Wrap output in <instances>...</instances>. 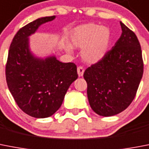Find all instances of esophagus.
I'll use <instances>...</instances> for the list:
<instances>
[{
  "mask_svg": "<svg viewBox=\"0 0 149 149\" xmlns=\"http://www.w3.org/2000/svg\"><path fill=\"white\" fill-rule=\"evenodd\" d=\"M84 68L82 67H81V66L77 67V72H78L79 77H82V76H83V73H84Z\"/></svg>",
  "mask_w": 149,
  "mask_h": 149,
  "instance_id": "esophagus-1",
  "label": "esophagus"
}]
</instances>
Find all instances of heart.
I'll list each match as a JSON object with an SVG mask.
<instances>
[{
  "instance_id": "obj_1",
  "label": "heart",
  "mask_w": 149,
  "mask_h": 149,
  "mask_svg": "<svg viewBox=\"0 0 149 149\" xmlns=\"http://www.w3.org/2000/svg\"><path fill=\"white\" fill-rule=\"evenodd\" d=\"M111 31L107 27L95 23L77 26L71 32V45L82 51V59L87 63H95L103 58L111 43ZM67 52L72 51L69 44L65 46Z\"/></svg>"
}]
</instances>
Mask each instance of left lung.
Masks as SVG:
<instances>
[{
    "label": "left lung",
    "mask_w": 149,
    "mask_h": 149,
    "mask_svg": "<svg viewBox=\"0 0 149 149\" xmlns=\"http://www.w3.org/2000/svg\"><path fill=\"white\" fill-rule=\"evenodd\" d=\"M122 34L101 61L85 70L92 109L103 117L127 109L136 96L143 74L140 44L136 34L120 22Z\"/></svg>",
    "instance_id": "left-lung-1"
}]
</instances>
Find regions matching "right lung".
<instances>
[{
  "label": "right lung",
  "instance_id": "add662e5",
  "mask_svg": "<svg viewBox=\"0 0 149 149\" xmlns=\"http://www.w3.org/2000/svg\"><path fill=\"white\" fill-rule=\"evenodd\" d=\"M55 16L38 18L19 30L9 49L6 80L15 102L36 118L51 117L61 107L69 87L78 78L77 65L62 63L54 56L45 59L30 51L29 36Z\"/></svg>",
  "mask_w": 149,
  "mask_h": 149
}]
</instances>
